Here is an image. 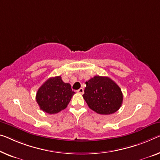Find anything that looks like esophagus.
<instances>
[{
	"instance_id": "obj_1",
	"label": "esophagus",
	"mask_w": 160,
	"mask_h": 160,
	"mask_svg": "<svg viewBox=\"0 0 160 160\" xmlns=\"http://www.w3.org/2000/svg\"><path fill=\"white\" fill-rule=\"evenodd\" d=\"M77 92H78V93L83 94V92H84V89H83V88H80L79 90H78Z\"/></svg>"
}]
</instances>
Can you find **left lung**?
Segmentation results:
<instances>
[{
  "label": "left lung",
  "instance_id": "obj_1",
  "mask_svg": "<svg viewBox=\"0 0 160 160\" xmlns=\"http://www.w3.org/2000/svg\"><path fill=\"white\" fill-rule=\"evenodd\" d=\"M85 84L82 96L92 111L102 115H109L120 108L123 102L122 92L111 78L96 75Z\"/></svg>",
  "mask_w": 160,
  "mask_h": 160
}]
</instances>
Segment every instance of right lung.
I'll use <instances>...</instances> for the list:
<instances>
[{
  "label": "right lung",
  "mask_w": 160,
  "mask_h": 160,
  "mask_svg": "<svg viewBox=\"0 0 160 160\" xmlns=\"http://www.w3.org/2000/svg\"><path fill=\"white\" fill-rule=\"evenodd\" d=\"M75 92L69 83L64 82L61 76L50 78L39 88L36 100L44 112L54 114L64 110Z\"/></svg>",
  "instance_id": "right-lung-1"
}]
</instances>
